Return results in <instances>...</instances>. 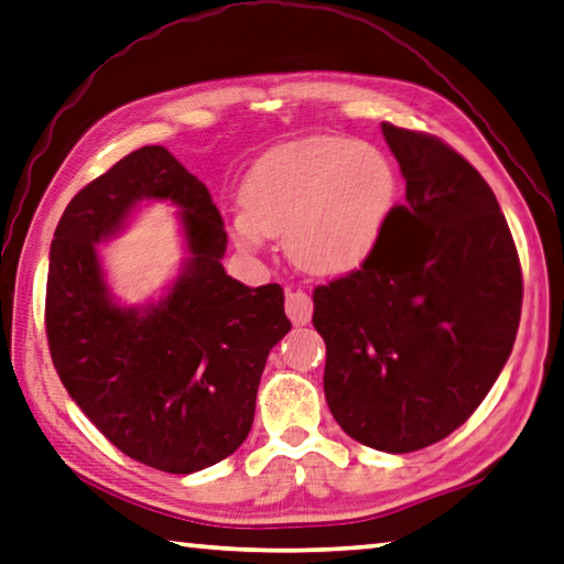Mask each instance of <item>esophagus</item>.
I'll list each match as a JSON object with an SVG mask.
<instances>
[{
	"instance_id": "34e87169",
	"label": "esophagus",
	"mask_w": 564,
	"mask_h": 564,
	"mask_svg": "<svg viewBox=\"0 0 564 564\" xmlns=\"http://www.w3.org/2000/svg\"><path fill=\"white\" fill-rule=\"evenodd\" d=\"M285 315L291 317L293 325H308L313 315V301L308 293L289 291L285 293Z\"/></svg>"
}]
</instances>
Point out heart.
<instances>
[{"label":"heart","mask_w":564,"mask_h":564,"mask_svg":"<svg viewBox=\"0 0 564 564\" xmlns=\"http://www.w3.org/2000/svg\"><path fill=\"white\" fill-rule=\"evenodd\" d=\"M399 194L380 148L337 135L271 148L241 182L234 239L259 251L281 237L289 259L315 275H347L372 259Z\"/></svg>","instance_id":"1"}]
</instances>
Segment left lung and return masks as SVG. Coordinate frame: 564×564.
<instances>
[{
	"label": "left lung",
	"mask_w": 564,
	"mask_h": 564,
	"mask_svg": "<svg viewBox=\"0 0 564 564\" xmlns=\"http://www.w3.org/2000/svg\"><path fill=\"white\" fill-rule=\"evenodd\" d=\"M406 202L362 269L313 293L325 399L347 436L409 454L476 412L513 350L523 275L478 170L434 135L382 122Z\"/></svg>",
	"instance_id": "8db88e82"
}]
</instances>
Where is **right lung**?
I'll list each match as a JSON object with an SVG mask.
<instances>
[{
  "label": "right lung",
  "mask_w": 564,
  "mask_h": 564,
  "mask_svg": "<svg viewBox=\"0 0 564 564\" xmlns=\"http://www.w3.org/2000/svg\"><path fill=\"white\" fill-rule=\"evenodd\" d=\"M142 200L176 204L188 256L158 302L122 306L97 243ZM224 251L209 189L162 145L130 152L86 184L51 241L46 337L61 382L112 446L165 474H194L237 452L269 352L291 330L281 285L231 279Z\"/></svg>",
  "instance_id": "add662e5"
}]
</instances>
